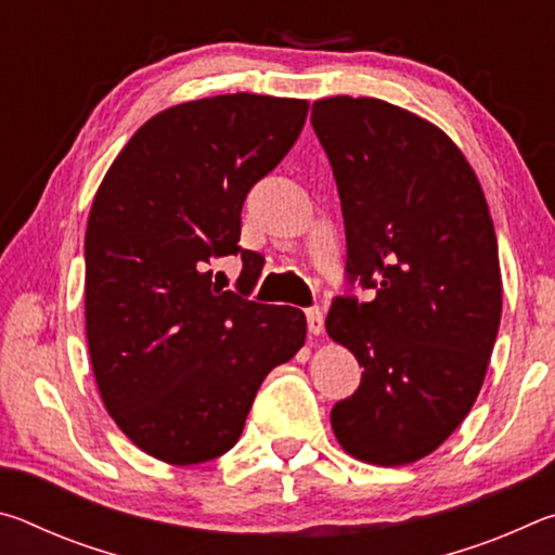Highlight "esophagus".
Masks as SVG:
<instances>
[{
  "label": "esophagus",
  "mask_w": 555,
  "mask_h": 555,
  "mask_svg": "<svg viewBox=\"0 0 555 555\" xmlns=\"http://www.w3.org/2000/svg\"><path fill=\"white\" fill-rule=\"evenodd\" d=\"M306 321H308V333H311V335H321L323 333L325 315H323L321 308H308Z\"/></svg>",
  "instance_id": "34e87169"
}]
</instances>
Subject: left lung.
<instances>
[{"label":"left lung","mask_w":555,"mask_h":555,"mask_svg":"<svg viewBox=\"0 0 555 555\" xmlns=\"http://www.w3.org/2000/svg\"><path fill=\"white\" fill-rule=\"evenodd\" d=\"M345 218L347 276L370 304L335 298L325 331L362 382L331 424L345 453L409 465L463 424L502 318L496 234L473 166L443 129L377 98L313 102Z\"/></svg>","instance_id":"left-lung-1"}]
</instances>
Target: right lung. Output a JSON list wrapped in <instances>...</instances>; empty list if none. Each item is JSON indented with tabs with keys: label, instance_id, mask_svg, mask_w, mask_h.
I'll use <instances>...</instances> for the list:
<instances>
[{
	"label": "right lung",
	"instance_id": "right-lung-1",
	"mask_svg": "<svg viewBox=\"0 0 555 555\" xmlns=\"http://www.w3.org/2000/svg\"><path fill=\"white\" fill-rule=\"evenodd\" d=\"M308 100L234 92L158 112L107 168L86 230V333L102 403L131 443L198 465L237 443L267 374L306 343V315L212 284L240 247L249 188L288 154Z\"/></svg>",
	"mask_w": 555,
	"mask_h": 555
}]
</instances>
